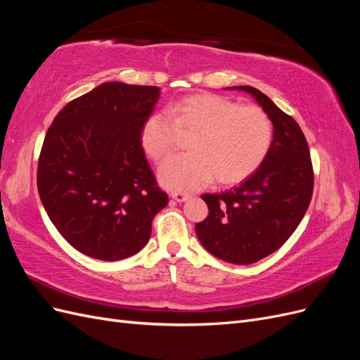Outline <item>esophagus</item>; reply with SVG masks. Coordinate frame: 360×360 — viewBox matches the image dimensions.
Masks as SVG:
<instances>
[{
    "label": "esophagus",
    "instance_id": "esophagus-1",
    "mask_svg": "<svg viewBox=\"0 0 360 360\" xmlns=\"http://www.w3.org/2000/svg\"><path fill=\"white\" fill-rule=\"evenodd\" d=\"M171 198H172L174 201H177V202H184V201H188V200L191 198V195H189V193L172 192V193H171Z\"/></svg>",
    "mask_w": 360,
    "mask_h": 360
}]
</instances>
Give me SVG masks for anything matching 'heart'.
<instances>
[{
    "instance_id": "b5f03b06",
    "label": "heart",
    "mask_w": 360,
    "mask_h": 360,
    "mask_svg": "<svg viewBox=\"0 0 360 360\" xmlns=\"http://www.w3.org/2000/svg\"><path fill=\"white\" fill-rule=\"evenodd\" d=\"M168 112L181 130H195L191 153L160 165L158 177L171 191H191L213 179L234 184L248 179L264 162L271 144V122L258 106L224 96L201 93L174 102ZM141 147L153 160L165 158L176 144V127L163 112L151 114L141 126Z\"/></svg>"
}]
</instances>
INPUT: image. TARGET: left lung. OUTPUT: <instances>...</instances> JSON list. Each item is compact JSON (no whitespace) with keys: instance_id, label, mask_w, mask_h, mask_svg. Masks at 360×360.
I'll return each instance as SVG.
<instances>
[{"instance_id":"left-lung-1","label":"left lung","mask_w":360,"mask_h":360,"mask_svg":"<svg viewBox=\"0 0 360 360\" xmlns=\"http://www.w3.org/2000/svg\"><path fill=\"white\" fill-rule=\"evenodd\" d=\"M250 94L274 124V139L261 167L237 188L204 193L209 216L195 225L201 245L216 258L252 264L284 245L307 213L314 188L308 143L299 124L259 90Z\"/></svg>"}]
</instances>
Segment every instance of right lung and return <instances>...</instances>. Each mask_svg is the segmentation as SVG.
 <instances>
[{
	"mask_svg": "<svg viewBox=\"0 0 360 360\" xmlns=\"http://www.w3.org/2000/svg\"><path fill=\"white\" fill-rule=\"evenodd\" d=\"M160 93L103 82L64 106L48 129L37 168L41 204L60 234L91 258L139 252L168 204L139 141Z\"/></svg>",
	"mask_w": 360,
	"mask_h": 360,
	"instance_id": "right-lung-1",
	"label": "right lung"
}]
</instances>
